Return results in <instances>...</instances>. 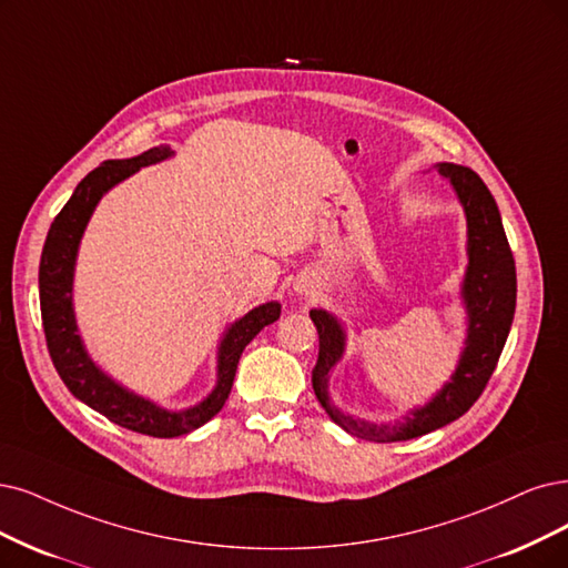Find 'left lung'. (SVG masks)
Listing matches in <instances>:
<instances>
[{
	"label": "left lung",
	"mask_w": 568,
	"mask_h": 568,
	"mask_svg": "<svg viewBox=\"0 0 568 568\" xmlns=\"http://www.w3.org/2000/svg\"><path fill=\"white\" fill-rule=\"evenodd\" d=\"M437 173L456 189L468 217L470 262L464 281V300L470 325L466 351L460 355L452 382L426 407L405 416L403 424L374 426L355 422L353 416H346L334 407L327 395V374L344 353V329L327 311L313 308L308 313L318 329V361L311 374L313 393L334 424L355 437L372 439V443H397V439L422 437L464 416L477 403L481 390L487 388L515 316V260L491 192L466 165L439 163Z\"/></svg>",
	"instance_id": "8db88e82"
}]
</instances>
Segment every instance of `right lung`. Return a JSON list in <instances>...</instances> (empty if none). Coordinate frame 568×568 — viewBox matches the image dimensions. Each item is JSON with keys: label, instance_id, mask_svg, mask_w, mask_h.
<instances>
[{"label": "right lung", "instance_id": "right-lung-1", "mask_svg": "<svg viewBox=\"0 0 568 568\" xmlns=\"http://www.w3.org/2000/svg\"><path fill=\"white\" fill-rule=\"evenodd\" d=\"M165 156H171V146H154V150H146L140 156L104 161L98 165L95 171H91L77 184L72 199L55 215L39 262L41 323H44L47 346L62 384L81 403L108 416L112 424L152 437H178L210 422L224 407L231 386H234L243 348L257 337L260 329L276 323L281 316V304L268 302L252 308L247 316L231 325L220 346L215 390L201 405L184 412H165L154 403L144 400V397L129 393L91 363L77 334L70 295L81 234L108 189L144 165L163 161Z\"/></svg>", "mask_w": 568, "mask_h": 568}]
</instances>
